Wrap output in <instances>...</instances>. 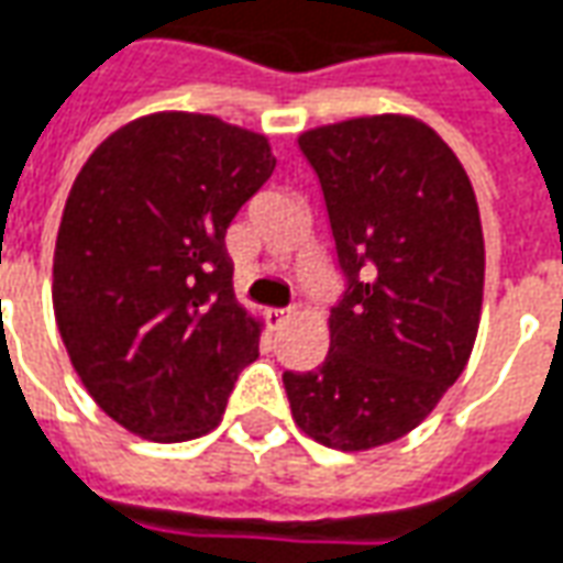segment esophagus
Segmentation results:
<instances>
[{
    "instance_id": "34e87169",
    "label": "esophagus",
    "mask_w": 563,
    "mask_h": 563,
    "mask_svg": "<svg viewBox=\"0 0 563 563\" xmlns=\"http://www.w3.org/2000/svg\"><path fill=\"white\" fill-rule=\"evenodd\" d=\"M290 319V309H266V321L269 328H282Z\"/></svg>"
}]
</instances>
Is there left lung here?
Segmentation results:
<instances>
[{"mask_svg": "<svg viewBox=\"0 0 563 563\" xmlns=\"http://www.w3.org/2000/svg\"><path fill=\"white\" fill-rule=\"evenodd\" d=\"M336 263L349 278L316 371L285 374L294 422L333 451H374L420 426L463 374L482 321L484 232L463 162L405 115L303 131Z\"/></svg>", "mask_w": 563, "mask_h": 563, "instance_id": "8db88e82", "label": "left lung"}]
</instances>
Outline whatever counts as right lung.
Instances as JSON below:
<instances>
[{
  "instance_id": "1",
  "label": "right lung",
  "mask_w": 563,
  "mask_h": 563,
  "mask_svg": "<svg viewBox=\"0 0 563 563\" xmlns=\"http://www.w3.org/2000/svg\"><path fill=\"white\" fill-rule=\"evenodd\" d=\"M275 168L266 134L150 112L97 146L69 189L52 303L81 386L128 432H211L263 321L232 294L227 230Z\"/></svg>"
}]
</instances>
